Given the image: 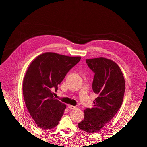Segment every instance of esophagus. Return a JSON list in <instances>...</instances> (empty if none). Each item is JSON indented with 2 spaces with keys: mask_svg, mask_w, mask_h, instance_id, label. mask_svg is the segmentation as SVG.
I'll return each instance as SVG.
<instances>
[{
  "mask_svg": "<svg viewBox=\"0 0 147 147\" xmlns=\"http://www.w3.org/2000/svg\"><path fill=\"white\" fill-rule=\"evenodd\" d=\"M67 106H68V108L71 109V110H74V109H77L76 106H73V105H68Z\"/></svg>",
  "mask_w": 147,
  "mask_h": 147,
  "instance_id": "34e87169",
  "label": "esophagus"
}]
</instances>
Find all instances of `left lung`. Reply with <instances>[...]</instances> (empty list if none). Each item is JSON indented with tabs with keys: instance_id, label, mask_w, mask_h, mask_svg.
I'll return each mask as SVG.
<instances>
[{
	"instance_id": "8db88e82",
	"label": "left lung",
	"mask_w": 147,
	"mask_h": 147,
	"mask_svg": "<svg viewBox=\"0 0 147 147\" xmlns=\"http://www.w3.org/2000/svg\"><path fill=\"white\" fill-rule=\"evenodd\" d=\"M94 73L92 88L97 97L93 107L84 110V117L78 124L80 129L88 133L99 131L117 113L121 106L125 81L119 66L104 57L86 60Z\"/></svg>"
}]
</instances>
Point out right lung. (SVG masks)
<instances>
[{"instance_id": "add662e5", "label": "right lung", "mask_w": 147, "mask_h": 147, "mask_svg": "<svg viewBox=\"0 0 147 147\" xmlns=\"http://www.w3.org/2000/svg\"><path fill=\"white\" fill-rule=\"evenodd\" d=\"M55 53H45L37 56L26 72L23 92L26 107L38 127L50 129L59 124L66 105L53 96L51 89L57 85L69 71L80 61Z\"/></svg>"}]
</instances>
